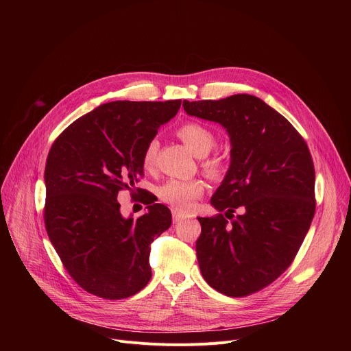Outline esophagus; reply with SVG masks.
<instances>
[{"mask_svg":"<svg viewBox=\"0 0 351 351\" xmlns=\"http://www.w3.org/2000/svg\"><path fill=\"white\" fill-rule=\"evenodd\" d=\"M172 218H173V223H179V222H182L183 219H186L180 213H178L176 210H173L172 211Z\"/></svg>","mask_w":351,"mask_h":351,"instance_id":"34e87169","label":"esophagus"}]
</instances>
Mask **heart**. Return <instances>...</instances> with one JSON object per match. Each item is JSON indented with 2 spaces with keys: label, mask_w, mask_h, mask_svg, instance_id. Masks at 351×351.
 I'll list each match as a JSON object with an SVG mask.
<instances>
[{
  "label": "heart",
  "mask_w": 351,
  "mask_h": 351,
  "mask_svg": "<svg viewBox=\"0 0 351 351\" xmlns=\"http://www.w3.org/2000/svg\"><path fill=\"white\" fill-rule=\"evenodd\" d=\"M178 136L186 144L190 152L197 157L208 156L215 145L214 133L207 126L197 122L183 123L178 129ZM157 148L158 143L156 140H152L145 145L143 152V167L145 169H149L154 165L157 157ZM204 168L210 175L217 176L222 169L221 160H207L204 162ZM204 189V183L199 179H169L160 186L158 195L164 203L172 206L175 210L187 211L193 207L195 199L203 195Z\"/></svg>",
  "instance_id": "heart-1"
}]
</instances>
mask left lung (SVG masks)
<instances>
[{"label": "left lung", "mask_w": 351, "mask_h": 351, "mask_svg": "<svg viewBox=\"0 0 351 351\" xmlns=\"http://www.w3.org/2000/svg\"><path fill=\"white\" fill-rule=\"evenodd\" d=\"M187 115L219 123L230 140L229 169L211 197L219 211L198 218L197 260L206 282L243 297L279 278L315 213V169L304 138L261 98L234 94L183 101ZM240 206L243 213L233 219Z\"/></svg>", "instance_id": "obj_1"}]
</instances>
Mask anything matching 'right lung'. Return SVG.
Segmentation results:
<instances>
[{"mask_svg": "<svg viewBox=\"0 0 351 351\" xmlns=\"http://www.w3.org/2000/svg\"><path fill=\"white\" fill-rule=\"evenodd\" d=\"M180 103L103 104L69 125L49 149L45 229L69 275L94 295L126 298L152 279L149 245L169 229L171 211L145 195L147 213L125 218L118 193L134 189L145 145Z\"/></svg>", "mask_w": 351, "mask_h": 351, "instance_id": "obj_1", "label": "right lung"}]
</instances>
